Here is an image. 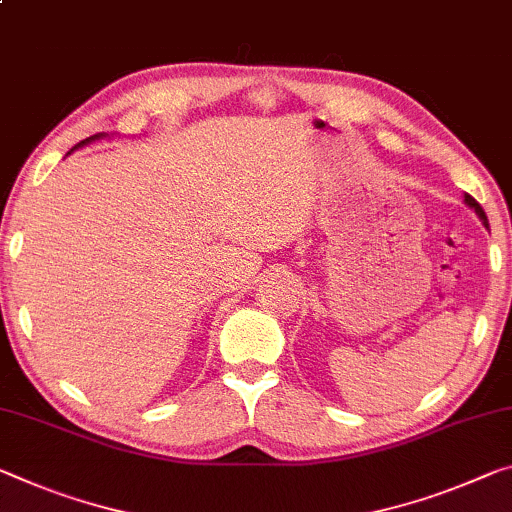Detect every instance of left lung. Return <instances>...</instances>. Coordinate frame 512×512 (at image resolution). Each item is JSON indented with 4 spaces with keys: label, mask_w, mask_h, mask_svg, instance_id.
<instances>
[{
    "label": "left lung",
    "mask_w": 512,
    "mask_h": 512,
    "mask_svg": "<svg viewBox=\"0 0 512 512\" xmlns=\"http://www.w3.org/2000/svg\"><path fill=\"white\" fill-rule=\"evenodd\" d=\"M465 205L469 207V209H474V212H476V216L478 218H481V221H483V225L485 227H488V216H485V212H483V207L481 205H478V202L472 198V196H469V193H465Z\"/></svg>",
    "instance_id": "obj_1"
}]
</instances>
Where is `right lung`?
<instances>
[{"instance_id":"1","label":"right lung","mask_w":512,"mask_h":512,"mask_svg":"<svg viewBox=\"0 0 512 512\" xmlns=\"http://www.w3.org/2000/svg\"><path fill=\"white\" fill-rule=\"evenodd\" d=\"M102 139H109V134H104V132H100V134H93V136H88V139H84L81 143H77L75 148H72L68 154H72L75 150H79V148H84V145H88V143H95V141H102Z\"/></svg>"}]
</instances>
